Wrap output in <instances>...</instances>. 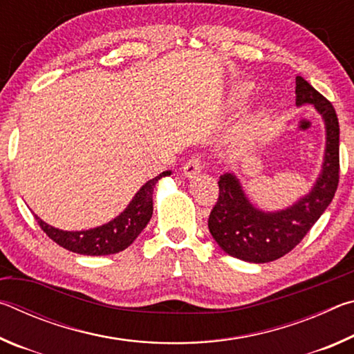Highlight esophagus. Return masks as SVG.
<instances>
[{"mask_svg":"<svg viewBox=\"0 0 354 354\" xmlns=\"http://www.w3.org/2000/svg\"><path fill=\"white\" fill-rule=\"evenodd\" d=\"M203 169V159L200 156H192L190 159H187V162L183 167V173L187 178H194L195 175H198Z\"/></svg>","mask_w":354,"mask_h":354,"instance_id":"1","label":"esophagus"}]
</instances>
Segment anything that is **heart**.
I'll return each instance as SVG.
<instances>
[{"label":"heart","mask_w":354,"mask_h":354,"mask_svg":"<svg viewBox=\"0 0 354 354\" xmlns=\"http://www.w3.org/2000/svg\"><path fill=\"white\" fill-rule=\"evenodd\" d=\"M243 137H245V139H248V137H250V136H248V134H245Z\"/></svg>","instance_id":"b5f03b06"}]
</instances>
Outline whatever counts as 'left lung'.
Segmentation results:
<instances>
[{"label":"left lung","instance_id":"8db88e82","mask_svg":"<svg viewBox=\"0 0 354 354\" xmlns=\"http://www.w3.org/2000/svg\"><path fill=\"white\" fill-rule=\"evenodd\" d=\"M297 104H314L326 124L325 162L310 194L281 212H262L247 200L237 179H218V198L207 226L215 242L230 256L247 262H270L289 253L333 201L340 178L339 120L333 104L310 84L297 76Z\"/></svg>","mask_w":354,"mask_h":354}]
</instances>
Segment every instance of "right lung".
<instances>
[{"label":"right lung","instance_id":"obj_1","mask_svg":"<svg viewBox=\"0 0 354 354\" xmlns=\"http://www.w3.org/2000/svg\"><path fill=\"white\" fill-rule=\"evenodd\" d=\"M170 175V171L160 173L159 176L143 185L137 192L133 201L129 203L128 207L113 218L109 223L103 226L93 227L88 231H61L56 230L45 221H41L37 215H34L41 231L51 239L53 242L61 245L65 250L73 251L77 254L87 256H104V254H115L128 248L131 243L136 241V237L140 234L143 227L151 218L153 215V190L154 184L162 176Z\"/></svg>","mask_w":354,"mask_h":354}]
</instances>
